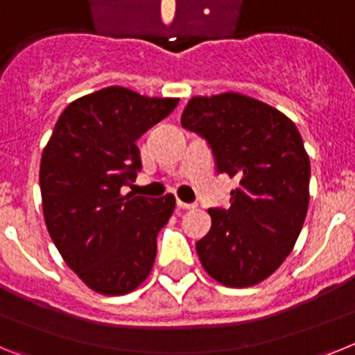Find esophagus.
<instances>
[{"mask_svg":"<svg viewBox=\"0 0 355 355\" xmlns=\"http://www.w3.org/2000/svg\"><path fill=\"white\" fill-rule=\"evenodd\" d=\"M177 205H178V209H184V211H191L196 207V204H187V202H182V200H177Z\"/></svg>","mask_w":355,"mask_h":355,"instance_id":"1","label":"esophagus"}]
</instances>
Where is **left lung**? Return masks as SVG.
Segmentation results:
<instances>
[{"label":"left lung","mask_w":355,"mask_h":355,"mask_svg":"<svg viewBox=\"0 0 355 355\" xmlns=\"http://www.w3.org/2000/svg\"><path fill=\"white\" fill-rule=\"evenodd\" d=\"M182 126L209 142L218 173L238 178L227 209H209L196 254L225 287L267 279L294 249L309 209L311 160L287 115L234 92L193 97Z\"/></svg>","instance_id":"obj_1"}]
</instances>
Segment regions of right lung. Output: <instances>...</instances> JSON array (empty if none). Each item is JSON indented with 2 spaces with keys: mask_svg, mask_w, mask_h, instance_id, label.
<instances>
[{
  "mask_svg": "<svg viewBox=\"0 0 355 355\" xmlns=\"http://www.w3.org/2000/svg\"><path fill=\"white\" fill-rule=\"evenodd\" d=\"M177 104L108 86L68 104L44 146V223L62 260L95 293H132L153 269L175 196L122 195L121 187L135 182L142 168L139 137Z\"/></svg>",
  "mask_w": 355,
  "mask_h": 355,
  "instance_id": "right-lung-1",
  "label": "right lung"
}]
</instances>
